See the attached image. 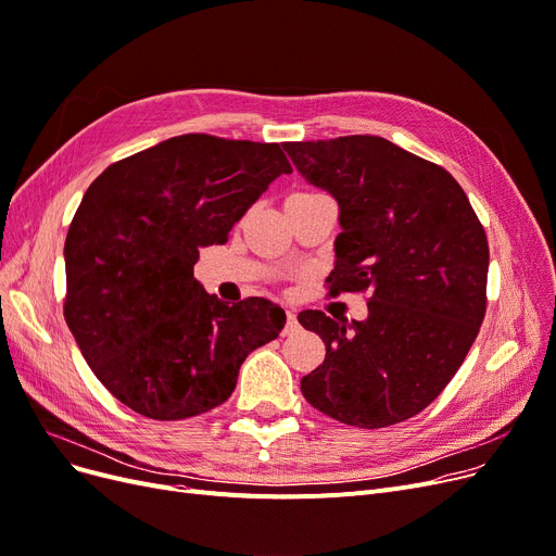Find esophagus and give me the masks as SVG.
<instances>
[{
	"instance_id": "1",
	"label": "esophagus",
	"mask_w": 556,
	"mask_h": 556,
	"mask_svg": "<svg viewBox=\"0 0 556 556\" xmlns=\"http://www.w3.org/2000/svg\"><path fill=\"white\" fill-rule=\"evenodd\" d=\"M300 329V323H298V313L295 311H288L286 313V329H283V333L288 336V333H295Z\"/></svg>"
}]
</instances>
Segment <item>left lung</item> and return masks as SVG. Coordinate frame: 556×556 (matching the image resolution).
<instances>
[{"instance_id": "1", "label": "left lung", "mask_w": 556, "mask_h": 556, "mask_svg": "<svg viewBox=\"0 0 556 556\" xmlns=\"http://www.w3.org/2000/svg\"><path fill=\"white\" fill-rule=\"evenodd\" d=\"M283 150L341 206L329 295L370 293L364 323L300 313L327 348L302 395L361 429L414 418L462 368L486 316V231L445 167L391 140L341 136Z\"/></svg>"}]
</instances>
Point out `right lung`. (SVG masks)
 I'll return each instance as SVG.
<instances>
[{"label": "right lung", "instance_id": "add662e5", "mask_svg": "<svg viewBox=\"0 0 556 556\" xmlns=\"http://www.w3.org/2000/svg\"><path fill=\"white\" fill-rule=\"evenodd\" d=\"M288 173L279 142L184 134L88 186L65 238L63 316L94 377L136 414L184 420L220 406L248 354L283 329L277 304H225L192 265Z\"/></svg>", "mask_w": 556, "mask_h": 556}]
</instances>
